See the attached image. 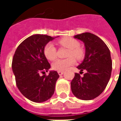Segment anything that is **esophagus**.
Instances as JSON below:
<instances>
[{
  "mask_svg": "<svg viewBox=\"0 0 121 121\" xmlns=\"http://www.w3.org/2000/svg\"><path fill=\"white\" fill-rule=\"evenodd\" d=\"M58 74H59V75H62V74L64 73V72H63V71H58Z\"/></svg>",
  "mask_w": 121,
  "mask_h": 121,
  "instance_id": "34e87169",
  "label": "esophagus"
}]
</instances>
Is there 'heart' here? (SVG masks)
Here are the masks:
<instances>
[{"label":"heart","mask_w":121,"mask_h":121,"mask_svg":"<svg viewBox=\"0 0 121 121\" xmlns=\"http://www.w3.org/2000/svg\"><path fill=\"white\" fill-rule=\"evenodd\" d=\"M58 45L61 47L68 48L67 57L63 60H58L53 63L52 69L56 71H65L70 66L75 63V59L80 60L85 56L84 48L80 46V42L76 39L71 37H65L58 40ZM43 53L46 58L50 61L55 60L57 58V50L52 43H48L45 45Z\"/></svg>","instance_id":"obj_1"}]
</instances>
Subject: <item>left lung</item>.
<instances>
[{
  "label": "left lung",
  "instance_id": "obj_1",
  "mask_svg": "<svg viewBox=\"0 0 121 121\" xmlns=\"http://www.w3.org/2000/svg\"><path fill=\"white\" fill-rule=\"evenodd\" d=\"M74 38L82 41L86 47L83 62L77 67L87 73L81 77L75 73L71 82L74 95L82 100L95 99L104 91L109 82L112 70L110 51L102 40L89 32L76 35Z\"/></svg>",
  "mask_w": 121,
  "mask_h": 121
}]
</instances>
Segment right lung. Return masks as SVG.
Returning a JSON list of instances; mask_svg holds the SVG:
<instances>
[{
  "label": "right lung",
  "instance_id": "1",
  "mask_svg": "<svg viewBox=\"0 0 121 121\" xmlns=\"http://www.w3.org/2000/svg\"><path fill=\"white\" fill-rule=\"evenodd\" d=\"M54 38L47 35H31L18 46L13 55L12 67L17 88L32 102L46 101L55 91L56 82L60 77L56 71L40 76L50 68L43 49Z\"/></svg>",
  "mask_w": 121,
  "mask_h": 121
}]
</instances>
